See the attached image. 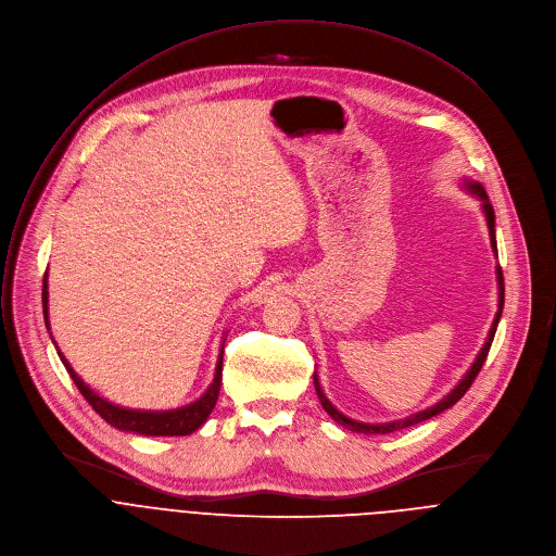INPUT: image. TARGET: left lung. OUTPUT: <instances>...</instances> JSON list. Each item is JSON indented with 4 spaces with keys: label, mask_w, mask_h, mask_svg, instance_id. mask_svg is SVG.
Returning a JSON list of instances; mask_svg holds the SVG:
<instances>
[{
    "label": "left lung",
    "mask_w": 556,
    "mask_h": 556,
    "mask_svg": "<svg viewBox=\"0 0 556 556\" xmlns=\"http://www.w3.org/2000/svg\"><path fill=\"white\" fill-rule=\"evenodd\" d=\"M466 190H468L470 194H475V197L481 201V210H483L485 220H488L490 244H492V250L497 252V240H495V210H492V205H490V201H488L485 190L481 188L479 182H472V180H466ZM497 285H500V312H497L495 320H492V327H490V331H488V338H485V342H483V346H481V351H479L477 359H475V362H472V366L468 368V374L459 380V384H457V387H455V389H453L444 400H440L438 404H433L430 408H424V410H419V413H415V415H410V417H406V419H397V421H389V424H364V421H355V419H351V417L342 415V413H340V410H338V408L327 400V395L323 393L320 382H318V376H314L316 393H318V397H320L323 408L333 417V421H338L340 426H344V428L353 430V433H364V435H387V433H393V430L408 428V426H415V424H419V421H424V419L435 417V415H440L442 410H446V408H451L453 404H457V402L464 397V393L470 389V384L475 382V378L479 376L481 366H483V362H485V357H488V351H490L492 338H495V331H497L500 318H502V309H504V274H502V267H500V265H497Z\"/></svg>",
    "instance_id": "left-lung-1"
}]
</instances>
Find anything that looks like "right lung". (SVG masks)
Instances as JSON below:
<instances>
[{
  "label": "right lung",
  "mask_w": 556,
  "mask_h": 556,
  "mask_svg": "<svg viewBox=\"0 0 556 556\" xmlns=\"http://www.w3.org/2000/svg\"><path fill=\"white\" fill-rule=\"evenodd\" d=\"M41 300H43V320H46V327L50 331V325H48V274L43 276ZM54 349H56L61 362H64L66 371L71 374L73 382L77 384L81 395L88 400V404L110 426H114L118 430H128V433H139V435H148V438H182V435H190V433H194L197 428H201L205 424V419L214 410L218 393H220L225 342L220 344V355H218V362H216V374H214V382L210 384V389L197 402L182 406V408H174V410H135V408H123V406H116V404L103 400L88 384H84V380L73 371L71 362L64 357V353L59 351V346H54Z\"/></svg>",
  "instance_id": "right-lung-1"
}]
</instances>
